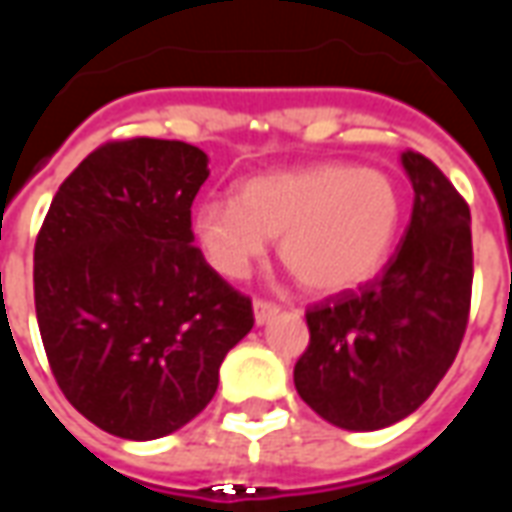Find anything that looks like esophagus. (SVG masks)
I'll list each match as a JSON object with an SVG mask.
<instances>
[{
  "instance_id": "1",
  "label": "esophagus",
  "mask_w": 512,
  "mask_h": 512,
  "mask_svg": "<svg viewBox=\"0 0 512 512\" xmlns=\"http://www.w3.org/2000/svg\"><path fill=\"white\" fill-rule=\"evenodd\" d=\"M277 312H279V304H274V301L255 299V321L257 323L271 321V318H274Z\"/></svg>"
}]
</instances>
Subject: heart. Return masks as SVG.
I'll return each instance as SVG.
<instances>
[{"mask_svg":"<svg viewBox=\"0 0 512 512\" xmlns=\"http://www.w3.org/2000/svg\"><path fill=\"white\" fill-rule=\"evenodd\" d=\"M400 211L395 180L381 169L312 164L244 180L235 200H205L194 235L224 277H244L268 238H282V263L304 288L340 293L376 277Z\"/></svg>","mask_w":512,"mask_h":512,"instance_id":"obj_1","label":"heart"}]
</instances>
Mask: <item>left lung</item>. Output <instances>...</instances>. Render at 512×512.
Listing matches in <instances>:
<instances>
[{
    "label": "left lung",
    "mask_w": 512,
    "mask_h": 512,
    "mask_svg": "<svg viewBox=\"0 0 512 512\" xmlns=\"http://www.w3.org/2000/svg\"><path fill=\"white\" fill-rule=\"evenodd\" d=\"M414 211L381 277L312 304L310 345L293 381L345 430H378L417 411L458 356L472 307V216L447 175L403 153Z\"/></svg>",
    "instance_id": "obj_1"
}]
</instances>
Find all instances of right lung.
<instances>
[{
	"label": "right lung",
	"instance_id": "right-lung-1",
	"mask_svg": "<svg viewBox=\"0 0 512 512\" xmlns=\"http://www.w3.org/2000/svg\"><path fill=\"white\" fill-rule=\"evenodd\" d=\"M208 156L175 139H112L54 194L35 241V312L79 414L120 439H161L211 403L252 299L194 246Z\"/></svg>",
	"mask_w": 512,
	"mask_h": 512
}]
</instances>
